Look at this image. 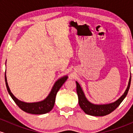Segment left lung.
Masks as SVG:
<instances>
[{
  "instance_id": "8db88e82",
  "label": "left lung",
  "mask_w": 133,
  "mask_h": 133,
  "mask_svg": "<svg viewBox=\"0 0 133 133\" xmlns=\"http://www.w3.org/2000/svg\"><path fill=\"white\" fill-rule=\"evenodd\" d=\"M131 80V76H130V77H129V82H128L126 91L118 99L113 103L106 104H93L89 102L86 98L84 92L79 84L76 81V91H77V96H78L79 106L85 113L89 115L94 116H103L108 115L115 110L127 96L128 91L130 88Z\"/></svg>"
}]
</instances>
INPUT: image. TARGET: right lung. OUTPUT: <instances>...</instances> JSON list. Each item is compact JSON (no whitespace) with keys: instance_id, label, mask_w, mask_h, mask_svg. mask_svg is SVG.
<instances>
[{"instance_id":"add662e5","label":"right lung","mask_w":133,"mask_h":133,"mask_svg":"<svg viewBox=\"0 0 133 133\" xmlns=\"http://www.w3.org/2000/svg\"><path fill=\"white\" fill-rule=\"evenodd\" d=\"M68 78V76H63L60 79L56 81L54 83V86L52 88L51 92L49 95L47 96L46 98L44 100L41 101L39 102H35V103H25V102L21 101L18 99L17 97L14 96V94L10 91L9 88L8 83H7V77H6V72H5V81L6 87H7V91L9 94L11 96L12 99L14 101L16 104L22 109V111H25L27 113L33 114H43L50 112L54 106L55 100H56V94L60 88H61L64 83L65 82Z\"/></svg>"}]
</instances>
